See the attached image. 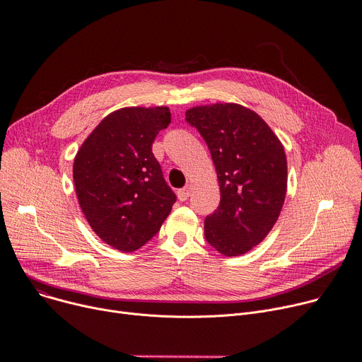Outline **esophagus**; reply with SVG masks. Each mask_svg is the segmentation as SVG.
<instances>
[{
	"label": "esophagus",
	"mask_w": 362,
	"mask_h": 362,
	"mask_svg": "<svg viewBox=\"0 0 362 362\" xmlns=\"http://www.w3.org/2000/svg\"><path fill=\"white\" fill-rule=\"evenodd\" d=\"M190 192H192V186L190 185H186L183 189H179L177 190V198L179 201H186L189 197H190Z\"/></svg>",
	"instance_id": "1"
}]
</instances>
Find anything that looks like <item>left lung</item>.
Segmentation results:
<instances>
[{
    "mask_svg": "<svg viewBox=\"0 0 362 362\" xmlns=\"http://www.w3.org/2000/svg\"><path fill=\"white\" fill-rule=\"evenodd\" d=\"M211 151L221 201L205 218L206 242L224 256L252 250L269 234L286 195L284 146L268 124L237 103L186 110Z\"/></svg>",
    "mask_w": 362,
    "mask_h": 362,
    "instance_id": "left-lung-1",
    "label": "left lung"
}]
</instances>
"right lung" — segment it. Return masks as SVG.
<instances>
[{
    "label": "right lung",
    "instance_id": "right-lung-1",
    "mask_svg": "<svg viewBox=\"0 0 362 362\" xmlns=\"http://www.w3.org/2000/svg\"><path fill=\"white\" fill-rule=\"evenodd\" d=\"M168 107H122L107 115L80 147L72 177L93 231L120 252L142 247L176 202L153 154L170 124Z\"/></svg>",
    "mask_w": 362,
    "mask_h": 362
}]
</instances>
